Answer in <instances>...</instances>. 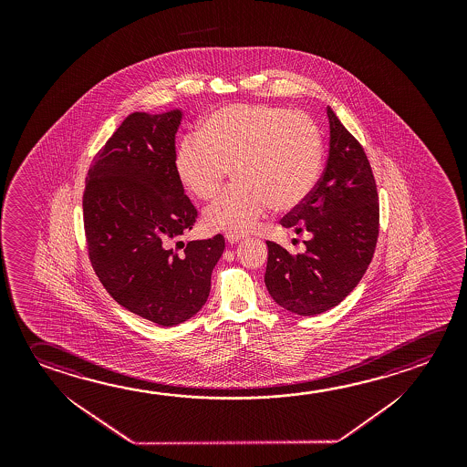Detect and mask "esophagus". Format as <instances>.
<instances>
[{"label":"esophagus","mask_w":467,"mask_h":467,"mask_svg":"<svg viewBox=\"0 0 467 467\" xmlns=\"http://www.w3.org/2000/svg\"><path fill=\"white\" fill-rule=\"evenodd\" d=\"M226 241L230 243V244H236V243H239L241 239H244L245 234H241V233H234V231H228L226 233Z\"/></svg>","instance_id":"esophagus-1"}]
</instances>
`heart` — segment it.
Returning <instances> with one entry per match:
<instances>
[{
	"label": "heart",
	"mask_w": 467,
	"mask_h": 467,
	"mask_svg": "<svg viewBox=\"0 0 467 467\" xmlns=\"http://www.w3.org/2000/svg\"><path fill=\"white\" fill-rule=\"evenodd\" d=\"M324 140L311 115L270 106L234 104L216 110L200 133L177 146L176 169L197 199L208 200L234 171L236 184L203 213L210 230L251 231L274 207L290 212L319 181Z\"/></svg>",
	"instance_id": "1"
}]
</instances>
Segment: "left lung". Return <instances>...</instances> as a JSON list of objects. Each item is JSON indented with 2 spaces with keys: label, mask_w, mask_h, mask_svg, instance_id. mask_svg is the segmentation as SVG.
I'll return each instance as SVG.
<instances>
[{
  "label": "left lung",
  "mask_w": 467,
  "mask_h": 467,
  "mask_svg": "<svg viewBox=\"0 0 467 467\" xmlns=\"http://www.w3.org/2000/svg\"><path fill=\"white\" fill-rule=\"evenodd\" d=\"M330 146L321 179L299 207L280 223L311 233L306 251L291 254L267 241L265 286L276 305L299 316H316L337 306L365 275L379 234V202L375 176L358 140L332 109Z\"/></svg>",
  "instance_id": "obj_1"
}]
</instances>
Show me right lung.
Listing matches in <instances>:
<instances>
[{
    "label": "right lung",
    "mask_w": 467,
    "mask_h": 467,
    "mask_svg": "<svg viewBox=\"0 0 467 467\" xmlns=\"http://www.w3.org/2000/svg\"><path fill=\"white\" fill-rule=\"evenodd\" d=\"M181 120V110L129 115L94 156L83 193L96 275L120 306L162 327L199 313L224 251L222 234L171 247L199 218L177 174Z\"/></svg>",
    "instance_id": "add662e5"
}]
</instances>
